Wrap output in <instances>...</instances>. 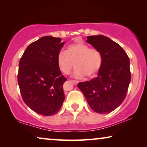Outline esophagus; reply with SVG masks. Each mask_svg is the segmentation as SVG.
<instances>
[{"mask_svg":"<svg viewBox=\"0 0 147 147\" xmlns=\"http://www.w3.org/2000/svg\"><path fill=\"white\" fill-rule=\"evenodd\" d=\"M71 82L74 84V85H77L78 84V81H76V80H71Z\"/></svg>","mask_w":147,"mask_h":147,"instance_id":"34e87169","label":"esophagus"}]
</instances>
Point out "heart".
Instances as JSON below:
<instances>
[{
  "label": "heart",
  "instance_id": "obj_1",
  "mask_svg": "<svg viewBox=\"0 0 147 147\" xmlns=\"http://www.w3.org/2000/svg\"><path fill=\"white\" fill-rule=\"evenodd\" d=\"M57 64L64 74H69L76 67L74 76L82 78L84 76L92 77L99 71L102 63V53L96 48H90L86 44L80 43L68 46L66 52L57 55Z\"/></svg>",
  "mask_w": 147,
  "mask_h": 147
}]
</instances>
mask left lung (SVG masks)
<instances>
[{
	"label": "left lung",
	"mask_w": 147,
	"mask_h": 147,
	"mask_svg": "<svg viewBox=\"0 0 147 147\" xmlns=\"http://www.w3.org/2000/svg\"><path fill=\"white\" fill-rule=\"evenodd\" d=\"M87 42L101 52L102 63L97 77L78 83L92 110L108 114L125 99L131 80L130 59L124 50L104 35L88 36Z\"/></svg>",
	"instance_id": "left-lung-1"
}]
</instances>
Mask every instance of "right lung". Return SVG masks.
I'll list each match as a JSON object with an SVG mask.
<instances>
[{"mask_svg": "<svg viewBox=\"0 0 147 147\" xmlns=\"http://www.w3.org/2000/svg\"><path fill=\"white\" fill-rule=\"evenodd\" d=\"M61 38L45 36L27 47L19 63L17 81L23 101L34 112L52 116L65 99L63 85L67 79L57 64L63 47Z\"/></svg>", "mask_w": 147, "mask_h": 147, "instance_id": "right-lung-1", "label": "right lung"}]
</instances>
